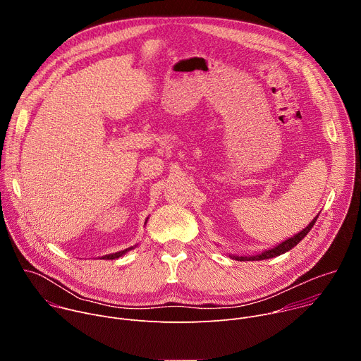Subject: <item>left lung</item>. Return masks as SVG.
Listing matches in <instances>:
<instances>
[{"mask_svg":"<svg viewBox=\"0 0 361 361\" xmlns=\"http://www.w3.org/2000/svg\"><path fill=\"white\" fill-rule=\"evenodd\" d=\"M317 217H319V216H316L314 220H313L310 224H308L304 230H301L300 233H297V234H294L293 237L287 238L286 241L277 244V245L273 247V248L264 250L263 252L255 254V255H235V254H230V257H231L233 260H238V262H259V260H267V259H273V257L281 255V254L290 251V250H291L294 245H297L308 233H310V230L313 228V226H314Z\"/></svg>","mask_w":361,"mask_h":361,"instance_id":"obj_1","label":"left lung"}]
</instances>
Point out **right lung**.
<instances>
[{"instance_id":"add662e5","label":"right lung","mask_w":361,"mask_h":361,"mask_svg":"<svg viewBox=\"0 0 361 361\" xmlns=\"http://www.w3.org/2000/svg\"><path fill=\"white\" fill-rule=\"evenodd\" d=\"M145 223H147V220H145ZM144 223V224H145ZM137 245H133V247H128V248H126V250H121V251H118V252H113V254H106V255H102L101 257V260H116V259H120V257H123L126 252H128L130 250H133V248H135Z\"/></svg>"}]
</instances>
